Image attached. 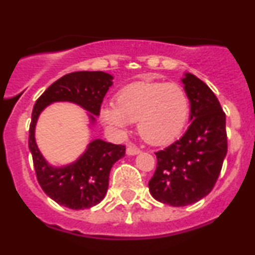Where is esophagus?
I'll return each instance as SVG.
<instances>
[{
    "mask_svg": "<svg viewBox=\"0 0 255 255\" xmlns=\"http://www.w3.org/2000/svg\"><path fill=\"white\" fill-rule=\"evenodd\" d=\"M140 152V148H137L136 146H128L127 148V153L128 156H133V155H137Z\"/></svg>",
    "mask_w": 255,
    "mask_h": 255,
    "instance_id": "1",
    "label": "esophagus"
}]
</instances>
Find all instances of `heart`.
<instances>
[{"mask_svg": "<svg viewBox=\"0 0 255 255\" xmlns=\"http://www.w3.org/2000/svg\"><path fill=\"white\" fill-rule=\"evenodd\" d=\"M190 117V100L185 89L175 83L138 82L123 88L118 102H108L100 109L107 127L119 133L137 122L141 137L152 145L175 140Z\"/></svg>", "mask_w": 255, "mask_h": 255, "instance_id": "obj_1", "label": "heart"}]
</instances>
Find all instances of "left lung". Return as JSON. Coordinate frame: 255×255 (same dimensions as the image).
<instances>
[{
	"instance_id": "left-lung-1",
	"label": "left lung",
	"mask_w": 255,
	"mask_h": 255,
	"mask_svg": "<svg viewBox=\"0 0 255 255\" xmlns=\"http://www.w3.org/2000/svg\"><path fill=\"white\" fill-rule=\"evenodd\" d=\"M190 127L180 140L157 151L148 188L158 202L173 207L198 202L212 191L227 155L226 114L206 83L185 73Z\"/></svg>"
}]
</instances>
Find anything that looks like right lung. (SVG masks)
<instances>
[{
	"instance_id": "1",
	"label": "right lung",
	"mask_w": 255,
	"mask_h": 255,
	"mask_svg": "<svg viewBox=\"0 0 255 255\" xmlns=\"http://www.w3.org/2000/svg\"><path fill=\"white\" fill-rule=\"evenodd\" d=\"M114 77L104 72H74L53 83L38 98L32 112L28 147L37 180L48 197L70 210H85L100 203L109 186L113 165L124 157L125 146L95 138L72 163L52 166L43 157L36 142V125L48 105L68 102L88 112L90 125L95 124L105 94Z\"/></svg>"
}]
</instances>
